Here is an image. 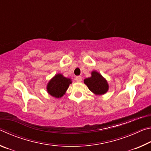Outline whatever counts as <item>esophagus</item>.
Wrapping results in <instances>:
<instances>
[{
  "label": "esophagus",
  "mask_w": 151,
  "mask_h": 151,
  "mask_svg": "<svg viewBox=\"0 0 151 151\" xmlns=\"http://www.w3.org/2000/svg\"><path fill=\"white\" fill-rule=\"evenodd\" d=\"M75 81H76V82H78V83H80V82H81V81H82V78H81V76H76V78H75Z\"/></svg>",
  "instance_id": "1"
}]
</instances>
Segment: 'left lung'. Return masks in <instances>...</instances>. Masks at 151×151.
<instances>
[{"mask_svg":"<svg viewBox=\"0 0 151 151\" xmlns=\"http://www.w3.org/2000/svg\"><path fill=\"white\" fill-rule=\"evenodd\" d=\"M84 83L95 95H103L107 93L109 88L108 82L105 78L96 70L92 71L91 76L85 78Z\"/></svg>","mask_w":151,"mask_h":151,"instance_id":"8db88e82","label":"left lung"}]
</instances>
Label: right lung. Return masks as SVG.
Masks as SVG:
<instances>
[{
  "mask_svg": "<svg viewBox=\"0 0 151 151\" xmlns=\"http://www.w3.org/2000/svg\"><path fill=\"white\" fill-rule=\"evenodd\" d=\"M72 81L70 78H66L62 74L58 73L48 81L47 85V93L55 98H60L66 93Z\"/></svg>",
  "mask_w": 151,
  "mask_h": 151,
  "instance_id": "right-lung-1",
  "label": "right lung"
}]
</instances>
